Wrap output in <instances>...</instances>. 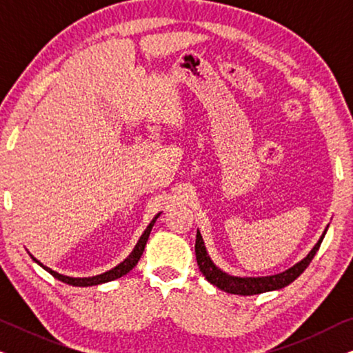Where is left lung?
<instances>
[{
	"instance_id": "8db88e82",
	"label": "left lung",
	"mask_w": 353,
	"mask_h": 353,
	"mask_svg": "<svg viewBox=\"0 0 353 353\" xmlns=\"http://www.w3.org/2000/svg\"><path fill=\"white\" fill-rule=\"evenodd\" d=\"M325 234H326V231L323 233L321 239L318 241L315 248L312 249V252L308 254L307 257L302 260V262L296 263L292 268L286 270V272L274 274V276L238 278V276H230V274L223 273L221 270H219L214 263H212L210 257L207 255L204 241H202V236L199 231H197V234H196V244H194L196 260H197V265H199L201 273L204 274L207 281H209L210 284H214V286H216L219 289H221V291L230 292V294H239V296H255V294H262V292L274 291V289H281L284 286H288V284H291L294 279H297L299 276H301V274L303 273V270L310 265L312 259L315 257L316 250L320 249L321 241H323V238H325Z\"/></svg>"
}]
</instances>
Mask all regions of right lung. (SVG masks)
I'll use <instances>...</instances> for the list:
<instances>
[{
  "mask_svg": "<svg viewBox=\"0 0 353 353\" xmlns=\"http://www.w3.org/2000/svg\"><path fill=\"white\" fill-rule=\"evenodd\" d=\"M157 219H159V215L154 216L152 221H151V223H149L148 228L144 230V233H143L141 238H139L138 244L134 245L133 252L130 254L128 257L125 259L122 263L117 265V267L112 268V270H109V272H105V273H103V274H98V276H91V278H70V276H64V274H59V273L52 272L51 268L45 267V265L38 262L37 259H33V257H32V259L35 260V262H37L38 265H40V267L45 268L48 273H51L52 276H54L56 279H59V281L65 283V284H70V286H80V288H86V286H96V284H101V283L114 281V279H117V278H122L123 274H127V273L130 272V270H133L134 265L138 263V260H139V257H141V254H143V250H144V245H146V241H148V238H149V234H151V230H152V226H154V223H156V220H157Z\"/></svg>",
  "mask_w": 353,
  "mask_h": 353,
  "instance_id": "1",
  "label": "right lung"
}]
</instances>
